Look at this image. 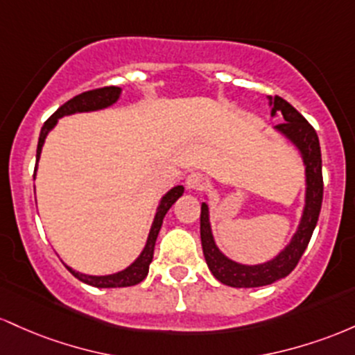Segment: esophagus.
Here are the masks:
<instances>
[{
	"label": "esophagus",
	"mask_w": 355,
	"mask_h": 355,
	"mask_svg": "<svg viewBox=\"0 0 355 355\" xmlns=\"http://www.w3.org/2000/svg\"><path fill=\"white\" fill-rule=\"evenodd\" d=\"M186 188L193 191L206 189L208 188V179L199 173H191L189 176L186 178Z\"/></svg>",
	"instance_id": "esophagus-1"
}]
</instances>
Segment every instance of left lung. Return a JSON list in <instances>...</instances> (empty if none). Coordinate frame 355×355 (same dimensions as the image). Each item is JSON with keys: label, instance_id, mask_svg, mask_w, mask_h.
Listing matches in <instances>:
<instances>
[{"label": "left lung", "instance_id": "1", "mask_svg": "<svg viewBox=\"0 0 355 355\" xmlns=\"http://www.w3.org/2000/svg\"><path fill=\"white\" fill-rule=\"evenodd\" d=\"M273 103L272 115L280 114L284 122L278 124L275 129L282 132L286 139L293 142L300 150L302 157L305 162L306 174V199L304 216H302L300 226L297 233L293 234L292 241L286 245V248L272 261H266L261 265H241L236 261L230 260L223 254L218 246L214 245L213 233L209 226L208 205H201V245L202 253H205L206 263H208L211 273L228 286H236V288H253V286L270 285L273 282L280 280L292 273L298 260L304 254L310 238H312L313 230L318 221V214L322 208V198H324V178H322V154L320 144H318V135L312 125L306 122L293 105H290L285 98L275 97L270 98Z\"/></svg>", "mask_w": 355, "mask_h": 355}]
</instances>
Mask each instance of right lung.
<instances>
[{"instance_id":"1","label":"right lung","mask_w":355,"mask_h":355,"mask_svg":"<svg viewBox=\"0 0 355 355\" xmlns=\"http://www.w3.org/2000/svg\"><path fill=\"white\" fill-rule=\"evenodd\" d=\"M119 95H121V89H119V87H114V85L101 87V89H94V90L75 95V97L70 98L69 102L63 103L57 112L51 115V117H49V121H46L42 127V132H40V137H38V147H37V162L40 159V154H42V147H43V142H45L46 134L53 129V125L57 124L60 117L75 114V112H90V110L105 109V107L112 105V103L117 101ZM35 171H37V167H35ZM182 193H184V188H182V186H176V188L171 189L169 193L161 199L144 250H142V253L139 254L137 260H135L130 266H127L125 270H122V272L114 273V275H105V277H92V275L78 273L75 272V270H71L70 266H67V270H69L75 278H78V280L83 282V284L98 286V288H121V286H132V285L141 284V282L147 277V272H149V265L150 261H153L154 246H156V240H157L159 230H161L162 226V220H164L166 213L169 211L171 206L176 202V199L182 196Z\"/></svg>"}]
</instances>
